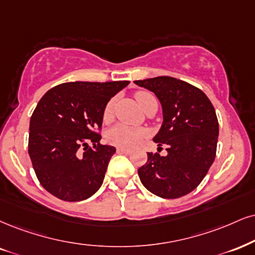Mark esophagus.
I'll return each instance as SVG.
<instances>
[{
	"label": "esophagus",
	"instance_id": "34e87169",
	"mask_svg": "<svg viewBox=\"0 0 255 255\" xmlns=\"http://www.w3.org/2000/svg\"><path fill=\"white\" fill-rule=\"evenodd\" d=\"M117 152L118 153H130L131 150L130 149H127V147H117Z\"/></svg>",
	"mask_w": 255,
	"mask_h": 255
}]
</instances>
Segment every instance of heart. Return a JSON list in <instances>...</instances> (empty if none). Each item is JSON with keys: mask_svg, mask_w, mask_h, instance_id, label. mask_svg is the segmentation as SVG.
I'll return each mask as SVG.
<instances>
[{"mask_svg": "<svg viewBox=\"0 0 255 255\" xmlns=\"http://www.w3.org/2000/svg\"><path fill=\"white\" fill-rule=\"evenodd\" d=\"M136 100L138 105L143 110L146 108L147 104L150 102L156 100L155 97L150 92L146 91H139L136 93ZM113 109H115V100L111 99L106 104L105 109H104L103 119L104 122H110L113 117ZM147 136V131L145 128H131L127 127V125L117 124L115 127L110 128L106 132V140L108 143L112 144V145L121 146V147H133L139 144L142 140Z\"/></svg>", "mask_w": 255, "mask_h": 255, "instance_id": "b5f03b06", "label": "heart"}]
</instances>
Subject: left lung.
Instances as JSON below:
<instances>
[{
    "mask_svg": "<svg viewBox=\"0 0 255 255\" xmlns=\"http://www.w3.org/2000/svg\"><path fill=\"white\" fill-rule=\"evenodd\" d=\"M151 91L163 110V124L153 142L166 145L165 156L147 152L138 169L140 182L162 199H178L199 185L216 155L219 122L215 109L202 91L172 77L136 80Z\"/></svg>",
    "mask_w": 255,
    "mask_h": 255,
    "instance_id": "8db88e82",
    "label": "left lung"
}]
</instances>
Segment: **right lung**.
I'll list each match as a JSON object with an SVG mask.
<instances>
[{
  "instance_id": "1",
  "label": "right lung",
  "mask_w": 255,
  "mask_h": 255,
  "mask_svg": "<svg viewBox=\"0 0 255 255\" xmlns=\"http://www.w3.org/2000/svg\"><path fill=\"white\" fill-rule=\"evenodd\" d=\"M130 81L65 83L47 91L30 117L28 153L36 177L58 199L77 202L102 187L116 147L100 144L106 104Z\"/></svg>"
}]
</instances>
